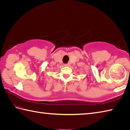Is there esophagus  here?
<instances>
[{"label": "esophagus", "instance_id": "esophagus-1", "mask_svg": "<svg viewBox=\"0 0 130 130\" xmlns=\"http://www.w3.org/2000/svg\"><path fill=\"white\" fill-rule=\"evenodd\" d=\"M64 66H66V67H68V66H70V63H66V64H64Z\"/></svg>", "mask_w": 130, "mask_h": 130}]
</instances>
